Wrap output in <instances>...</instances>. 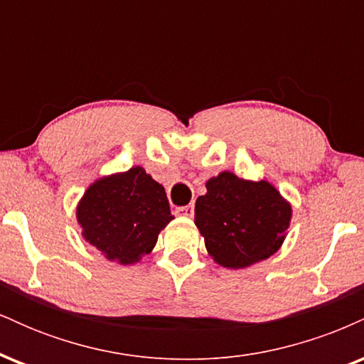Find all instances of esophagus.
<instances>
[{
  "label": "esophagus",
  "mask_w": 364,
  "mask_h": 364,
  "mask_svg": "<svg viewBox=\"0 0 364 364\" xmlns=\"http://www.w3.org/2000/svg\"><path fill=\"white\" fill-rule=\"evenodd\" d=\"M176 215H183V217H193L195 214V207L191 205H183V207H176Z\"/></svg>",
  "instance_id": "1"
}]
</instances>
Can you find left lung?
Masks as SVG:
<instances>
[{
  "instance_id": "left-lung-1",
  "label": "left lung",
  "mask_w": 364,
  "mask_h": 364,
  "mask_svg": "<svg viewBox=\"0 0 364 364\" xmlns=\"http://www.w3.org/2000/svg\"><path fill=\"white\" fill-rule=\"evenodd\" d=\"M291 207L267 181L220 173L195 203V224L219 265L245 269L269 258L284 241Z\"/></svg>"
}]
</instances>
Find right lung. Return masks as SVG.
I'll return each mask as SVG.
<instances>
[{
	"mask_svg": "<svg viewBox=\"0 0 364 364\" xmlns=\"http://www.w3.org/2000/svg\"><path fill=\"white\" fill-rule=\"evenodd\" d=\"M83 237L123 265L152 252L157 236L174 219L164 188L141 168L95 181L77 208Z\"/></svg>",
	"mask_w": 364,
	"mask_h": 364,
	"instance_id": "right-lung-1",
	"label": "right lung"
}]
</instances>
